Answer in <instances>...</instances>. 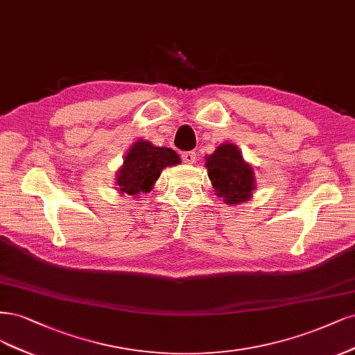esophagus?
Masks as SVG:
<instances>
[{
  "label": "esophagus",
  "instance_id": "34e87169",
  "mask_svg": "<svg viewBox=\"0 0 355 355\" xmlns=\"http://www.w3.org/2000/svg\"><path fill=\"white\" fill-rule=\"evenodd\" d=\"M181 159H182V162H184V164L191 165V164L196 162V153H194V152H184L181 155Z\"/></svg>",
  "mask_w": 355,
  "mask_h": 355
}]
</instances>
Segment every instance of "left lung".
I'll return each instance as SVG.
<instances>
[{
  "instance_id": "1",
  "label": "left lung",
  "mask_w": 355,
  "mask_h": 355,
  "mask_svg": "<svg viewBox=\"0 0 355 355\" xmlns=\"http://www.w3.org/2000/svg\"><path fill=\"white\" fill-rule=\"evenodd\" d=\"M205 166L215 194L224 203L234 207L252 198L257 189L254 168L245 161L236 144H220L212 155L205 156Z\"/></svg>"
}]
</instances>
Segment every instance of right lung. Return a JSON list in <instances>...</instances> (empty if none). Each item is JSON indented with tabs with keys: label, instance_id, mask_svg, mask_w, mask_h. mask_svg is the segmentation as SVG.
<instances>
[{
	"label": "right lung",
	"instance_id": "add662e5",
	"mask_svg": "<svg viewBox=\"0 0 355 355\" xmlns=\"http://www.w3.org/2000/svg\"><path fill=\"white\" fill-rule=\"evenodd\" d=\"M180 162L181 159L173 148L157 147L141 139L137 140L116 171V190L121 196L134 198L140 193L152 191L162 171Z\"/></svg>",
	"mask_w": 355,
	"mask_h": 355
}]
</instances>
